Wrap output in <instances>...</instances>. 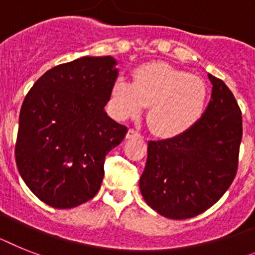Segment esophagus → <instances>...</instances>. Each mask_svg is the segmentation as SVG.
<instances>
[{
	"label": "esophagus",
	"mask_w": 255,
	"mask_h": 255,
	"mask_svg": "<svg viewBox=\"0 0 255 255\" xmlns=\"http://www.w3.org/2000/svg\"><path fill=\"white\" fill-rule=\"evenodd\" d=\"M141 134L138 133L136 129H133V128H129L127 132V138H140Z\"/></svg>",
	"instance_id": "1"
}]
</instances>
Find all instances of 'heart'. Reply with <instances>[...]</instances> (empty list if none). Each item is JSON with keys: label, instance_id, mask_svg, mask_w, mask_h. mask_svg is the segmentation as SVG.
Returning <instances> with one entry per match:
<instances>
[{"label": "heart", "instance_id": "b5f03b06", "mask_svg": "<svg viewBox=\"0 0 255 255\" xmlns=\"http://www.w3.org/2000/svg\"><path fill=\"white\" fill-rule=\"evenodd\" d=\"M209 88L204 79L164 62L138 66L132 83L118 79L110 93V108L119 119L137 117L147 106L146 119L154 133L171 137L200 121Z\"/></svg>", "mask_w": 255, "mask_h": 255}]
</instances>
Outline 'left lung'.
I'll return each mask as SVG.
<instances>
[{"mask_svg":"<svg viewBox=\"0 0 255 255\" xmlns=\"http://www.w3.org/2000/svg\"><path fill=\"white\" fill-rule=\"evenodd\" d=\"M213 93L201 119L172 138L149 141L140 177L146 204L170 219L197 217L231 187L239 166L243 117L223 80L209 74Z\"/></svg>","mask_w":255,"mask_h":255,"instance_id":"8db88e82","label":"left lung"}]
</instances>
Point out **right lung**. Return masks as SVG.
<instances>
[{
	"mask_svg": "<svg viewBox=\"0 0 255 255\" xmlns=\"http://www.w3.org/2000/svg\"><path fill=\"white\" fill-rule=\"evenodd\" d=\"M113 57H83L55 66L36 81L19 114L15 160L42 202L71 209L101 188L105 157L127 127L105 111L117 80Z\"/></svg>",
	"mask_w": 255,
	"mask_h": 255,
	"instance_id": "right-lung-1",
	"label": "right lung"
}]
</instances>
